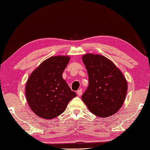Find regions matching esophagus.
<instances>
[{
	"mask_svg": "<svg viewBox=\"0 0 150 150\" xmlns=\"http://www.w3.org/2000/svg\"><path fill=\"white\" fill-rule=\"evenodd\" d=\"M82 92H83V89H79V90H77V92H76V93H77V95L79 96H81V95H82Z\"/></svg>",
	"mask_w": 150,
	"mask_h": 150,
	"instance_id": "obj_1",
	"label": "esophagus"
}]
</instances>
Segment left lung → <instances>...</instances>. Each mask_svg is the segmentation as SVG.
<instances>
[{
  "mask_svg": "<svg viewBox=\"0 0 150 150\" xmlns=\"http://www.w3.org/2000/svg\"><path fill=\"white\" fill-rule=\"evenodd\" d=\"M87 70L89 85L82 100L94 115L105 118L121 108L127 91V83L121 71L112 61L101 55L83 56Z\"/></svg>",
  "mask_w": 150,
  "mask_h": 150,
  "instance_id": "8db88e82",
  "label": "left lung"
}]
</instances>
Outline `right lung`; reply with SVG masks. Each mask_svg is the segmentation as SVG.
Here are the masks:
<instances>
[{"mask_svg":"<svg viewBox=\"0 0 150 150\" xmlns=\"http://www.w3.org/2000/svg\"><path fill=\"white\" fill-rule=\"evenodd\" d=\"M69 61L68 56H53L42 62L30 75L25 93L36 115L47 119L57 117L76 96L62 76Z\"/></svg>","mask_w":150,"mask_h":150,"instance_id":"add662e5","label":"right lung"}]
</instances>
